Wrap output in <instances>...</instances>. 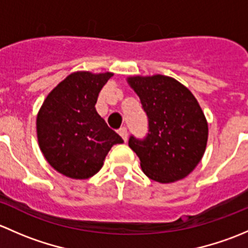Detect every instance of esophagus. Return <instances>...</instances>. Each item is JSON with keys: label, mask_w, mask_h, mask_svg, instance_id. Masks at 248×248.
Here are the masks:
<instances>
[{"label": "esophagus", "mask_w": 248, "mask_h": 248, "mask_svg": "<svg viewBox=\"0 0 248 248\" xmlns=\"http://www.w3.org/2000/svg\"><path fill=\"white\" fill-rule=\"evenodd\" d=\"M119 134L121 136V138L124 140V141H127V138H128V132H127V128L126 127H122V128L119 129Z\"/></svg>", "instance_id": "1"}]
</instances>
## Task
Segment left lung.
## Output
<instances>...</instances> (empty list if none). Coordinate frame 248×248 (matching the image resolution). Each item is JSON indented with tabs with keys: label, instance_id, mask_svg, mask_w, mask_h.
<instances>
[{
	"label": "left lung",
	"instance_id": "8db88e82",
	"mask_svg": "<svg viewBox=\"0 0 248 248\" xmlns=\"http://www.w3.org/2000/svg\"><path fill=\"white\" fill-rule=\"evenodd\" d=\"M127 81L149 119L147 136L128 140L142 171L161 184L184 179L198 166L206 149L209 128L198 101L170 77L137 76Z\"/></svg>",
	"mask_w": 248,
	"mask_h": 248
}]
</instances>
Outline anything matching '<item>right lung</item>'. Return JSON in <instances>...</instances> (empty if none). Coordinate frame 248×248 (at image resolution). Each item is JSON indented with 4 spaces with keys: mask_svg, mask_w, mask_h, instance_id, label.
<instances>
[{
    "mask_svg": "<svg viewBox=\"0 0 248 248\" xmlns=\"http://www.w3.org/2000/svg\"><path fill=\"white\" fill-rule=\"evenodd\" d=\"M112 73L76 72L46 96L37 115V138L47 163L62 175L84 180L103 167L121 137L97 112V98Z\"/></svg>",
    "mask_w": 248,
    "mask_h": 248,
    "instance_id": "right-lung-1",
    "label": "right lung"
}]
</instances>
